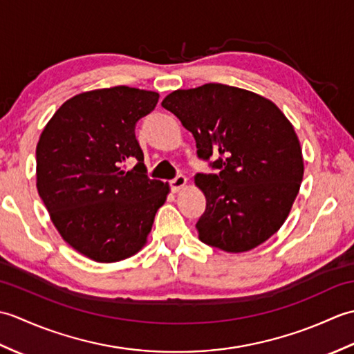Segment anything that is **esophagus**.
<instances>
[{
  "label": "esophagus",
  "mask_w": 354,
  "mask_h": 354,
  "mask_svg": "<svg viewBox=\"0 0 354 354\" xmlns=\"http://www.w3.org/2000/svg\"><path fill=\"white\" fill-rule=\"evenodd\" d=\"M185 185H187V178L184 175H178L170 181V189L175 193L181 192Z\"/></svg>",
  "instance_id": "obj_1"
}]
</instances>
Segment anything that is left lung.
Masks as SVG:
<instances>
[{
	"mask_svg": "<svg viewBox=\"0 0 354 354\" xmlns=\"http://www.w3.org/2000/svg\"><path fill=\"white\" fill-rule=\"evenodd\" d=\"M217 173L194 176L207 198L196 228L202 242L245 252L275 234L304 175L301 146L275 103L242 88L205 84L162 100Z\"/></svg>",
	"mask_w": 354,
	"mask_h": 354,
	"instance_id": "8db88e82",
	"label": "left lung"
}]
</instances>
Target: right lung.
Segmentation results:
<instances>
[{"label": "right lung", "instance_id": "right-lung-1", "mask_svg": "<svg viewBox=\"0 0 354 354\" xmlns=\"http://www.w3.org/2000/svg\"><path fill=\"white\" fill-rule=\"evenodd\" d=\"M160 94L114 86L66 100L36 146V187L62 239L85 257L114 263L147 242L155 214L170 192L146 175L135 124ZM135 157L129 172L121 162Z\"/></svg>", "mask_w": 354, "mask_h": 354}]
</instances>
